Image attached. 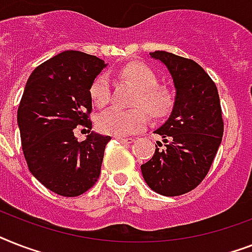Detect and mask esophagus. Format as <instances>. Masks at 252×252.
Returning a JSON list of instances; mask_svg holds the SVG:
<instances>
[{
  "instance_id": "34e87169",
  "label": "esophagus",
  "mask_w": 252,
  "mask_h": 252,
  "mask_svg": "<svg viewBox=\"0 0 252 252\" xmlns=\"http://www.w3.org/2000/svg\"><path fill=\"white\" fill-rule=\"evenodd\" d=\"M116 140L122 144H132L133 142V138L130 137H116Z\"/></svg>"
}]
</instances>
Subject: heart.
<instances>
[{"label":"heart","instance_id":"obj_1","mask_svg":"<svg viewBox=\"0 0 252 252\" xmlns=\"http://www.w3.org/2000/svg\"><path fill=\"white\" fill-rule=\"evenodd\" d=\"M119 73L138 90L133 102L134 107H141L153 120L167 118L174 107V95L167 89L158 87L157 76L149 66L141 63H130L123 66ZM89 93L95 106H107L111 99L110 77L104 73L99 74L93 81ZM142 110L141 108L129 111L111 108L99 115L96 126L103 133L118 137L136 133L146 126V115Z\"/></svg>","mask_w":252,"mask_h":252}]
</instances>
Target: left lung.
<instances>
[{"label": "left lung", "instance_id": "left-lung-1", "mask_svg": "<svg viewBox=\"0 0 252 252\" xmlns=\"http://www.w3.org/2000/svg\"><path fill=\"white\" fill-rule=\"evenodd\" d=\"M150 56L166 65L176 95L170 118L154 132L164 144L157 141L142 176L159 195L179 196L207 176L222 140V110L216 84L197 63L165 51Z\"/></svg>", "mask_w": 252, "mask_h": 252}]
</instances>
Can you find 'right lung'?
Listing matches in <instances>:
<instances>
[{"label":"right lung","instance_id":"right-lung-1","mask_svg":"<svg viewBox=\"0 0 252 252\" xmlns=\"http://www.w3.org/2000/svg\"><path fill=\"white\" fill-rule=\"evenodd\" d=\"M106 66L99 57L65 51L30 76L18 107V126L29 170L49 191L82 195L98 180L110 136L90 132V86ZM77 125L87 140L74 136Z\"/></svg>","mask_w":252,"mask_h":252}]
</instances>
